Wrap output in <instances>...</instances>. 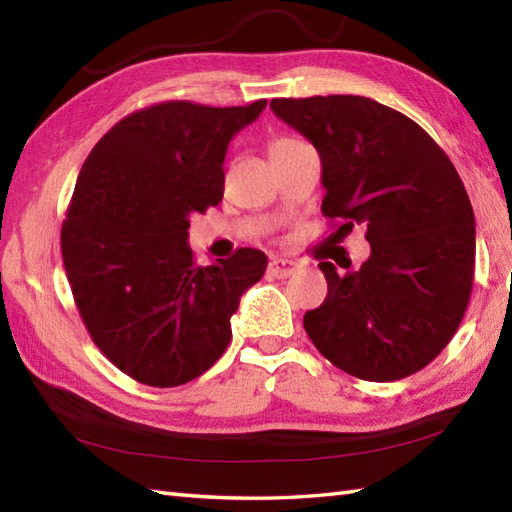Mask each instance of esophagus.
<instances>
[{
  "label": "esophagus",
  "mask_w": 512,
  "mask_h": 512,
  "mask_svg": "<svg viewBox=\"0 0 512 512\" xmlns=\"http://www.w3.org/2000/svg\"><path fill=\"white\" fill-rule=\"evenodd\" d=\"M297 270H299V264L292 262V259L273 257V259H270V264H268V275L279 277V279L290 277L292 273H297Z\"/></svg>",
  "instance_id": "34e87169"
}]
</instances>
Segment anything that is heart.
Listing matches in <instances>:
<instances>
[{
	"label": "heart",
	"instance_id": "1",
	"mask_svg": "<svg viewBox=\"0 0 512 512\" xmlns=\"http://www.w3.org/2000/svg\"><path fill=\"white\" fill-rule=\"evenodd\" d=\"M292 143H299V140H295V138H277L275 143L270 145V151L281 149V147H288V145H292Z\"/></svg>",
	"mask_w": 512,
	"mask_h": 512
}]
</instances>
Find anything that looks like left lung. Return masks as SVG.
<instances>
[{
    "label": "left lung",
    "mask_w": 512,
    "mask_h": 512,
    "mask_svg": "<svg viewBox=\"0 0 512 512\" xmlns=\"http://www.w3.org/2000/svg\"><path fill=\"white\" fill-rule=\"evenodd\" d=\"M281 121L317 147L323 215L365 224L367 262L339 275L303 328L343 372L387 383L420 372L460 328L475 270V215L453 162L411 118L352 94L273 99Z\"/></svg>",
    "instance_id": "1"
}]
</instances>
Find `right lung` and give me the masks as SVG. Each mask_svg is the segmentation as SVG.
<instances>
[{
    "label": "right lung",
    "mask_w": 512,
    "mask_h": 512,
    "mask_svg": "<svg viewBox=\"0 0 512 512\" xmlns=\"http://www.w3.org/2000/svg\"><path fill=\"white\" fill-rule=\"evenodd\" d=\"M264 107L149 105L83 162L61 226L65 275L96 347L138 383L202 376L231 341L239 297L264 277L262 250L198 266L187 244L189 215L222 202L228 143Z\"/></svg>",
    "instance_id": "right-lung-1"
}]
</instances>
